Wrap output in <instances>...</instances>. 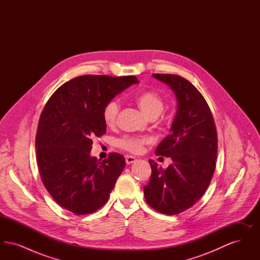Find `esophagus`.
<instances>
[{
  "instance_id": "34e87169",
  "label": "esophagus",
  "mask_w": 260,
  "mask_h": 260,
  "mask_svg": "<svg viewBox=\"0 0 260 260\" xmlns=\"http://www.w3.org/2000/svg\"><path fill=\"white\" fill-rule=\"evenodd\" d=\"M136 161V158L134 156H125V162L127 165H131V164H134Z\"/></svg>"
}]
</instances>
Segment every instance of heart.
Listing matches in <instances>:
<instances>
[{
    "mask_svg": "<svg viewBox=\"0 0 260 260\" xmlns=\"http://www.w3.org/2000/svg\"><path fill=\"white\" fill-rule=\"evenodd\" d=\"M136 103L142 112L148 116L150 119H156L161 114L165 102L161 95L154 90H145L136 95ZM120 112V103L117 99L109 100L102 109V118L106 125H114L118 114ZM148 138L146 137H136V136H124L116 141L119 148L125 150L131 153H139L143 146L148 143Z\"/></svg>",
    "mask_w": 260,
    "mask_h": 260,
    "instance_id": "b5f03b06",
    "label": "heart"
}]
</instances>
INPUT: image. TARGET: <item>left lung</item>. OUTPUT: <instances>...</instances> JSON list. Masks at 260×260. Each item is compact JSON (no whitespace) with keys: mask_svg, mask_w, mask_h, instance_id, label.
<instances>
[{"mask_svg":"<svg viewBox=\"0 0 260 260\" xmlns=\"http://www.w3.org/2000/svg\"><path fill=\"white\" fill-rule=\"evenodd\" d=\"M153 77L173 89L177 110L171 135L157 146V156L171 157L166 170L149 160L152 174L144 197L154 210L173 215L194 206L205 194L215 169L217 133L210 107L196 87L172 74Z\"/></svg>","mask_w":260,"mask_h":260,"instance_id":"1","label":"left lung"}]
</instances>
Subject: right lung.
<instances>
[{
  "label": "right lung",
  "instance_id": "obj_1",
  "mask_svg": "<svg viewBox=\"0 0 260 260\" xmlns=\"http://www.w3.org/2000/svg\"><path fill=\"white\" fill-rule=\"evenodd\" d=\"M124 76L74 78L54 91L41 114L36 156L42 181L59 206L77 215L104 206L124 169L119 153L102 161L89 154L91 138L106 133L104 105L139 83L136 76Z\"/></svg>",
  "mask_w": 260,
  "mask_h": 260
}]
</instances>
